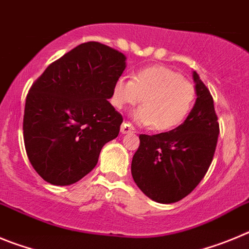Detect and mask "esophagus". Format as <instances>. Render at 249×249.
<instances>
[{
	"label": "esophagus",
	"instance_id": "obj_1",
	"mask_svg": "<svg viewBox=\"0 0 249 249\" xmlns=\"http://www.w3.org/2000/svg\"><path fill=\"white\" fill-rule=\"evenodd\" d=\"M120 131H122V134H134V133H136V129L131 124L124 122L123 123Z\"/></svg>",
	"mask_w": 249,
	"mask_h": 249
}]
</instances>
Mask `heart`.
Instances as JSON below:
<instances>
[{
	"instance_id": "b5f03b06",
	"label": "heart",
	"mask_w": 249,
	"mask_h": 249,
	"mask_svg": "<svg viewBox=\"0 0 249 249\" xmlns=\"http://www.w3.org/2000/svg\"><path fill=\"white\" fill-rule=\"evenodd\" d=\"M143 99L141 100V98ZM196 89L191 82L172 69L162 66L141 69L134 79L120 77L113 90L114 107L123 109L141 100L142 107L133 113L136 123L159 131L175 129L191 111Z\"/></svg>"
}]
</instances>
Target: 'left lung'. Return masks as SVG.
Returning a JSON list of instances; mask_svg holds the SVG:
<instances>
[{
    "instance_id": "1",
    "label": "left lung",
    "mask_w": 249,
    "mask_h": 249,
    "mask_svg": "<svg viewBox=\"0 0 249 249\" xmlns=\"http://www.w3.org/2000/svg\"><path fill=\"white\" fill-rule=\"evenodd\" d=\"M194 80L197 99L185 122L167 133L139 136L131 175L156 202H178L191 194L213 159L219 134L213 98L196 71Z\"/></svg>"
}]
</instances>
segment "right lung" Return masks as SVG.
I'll return each mask as SVG.
<instances>
[{"instance_id": "1", "label": "right lung", "mask_w": 249, "mask_h": 249, "mask_svg": "<svg viewBox=\"0 0 249 249\" xmlns=\"http://www.w3.org/2000/svg\"><path fill=\"white\" fill-rule=\"evenodd\" d=\"M125 57L87 42L47 67L27 94L23 139L33 169L47 182L75 183L95 167L102 147L119 135L123 116L108 99Z\"/></svg>"}]
</instances>
